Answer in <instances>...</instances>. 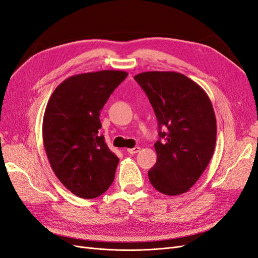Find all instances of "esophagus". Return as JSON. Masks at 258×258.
<instances>
[{
	"instance_id": "obj_1",
	"label": "esophagus",
	"mask_w": 258,
	"mask_h": 258,
	"mask_svg": "<svg viewBox=\"0 0 258 258\" xmlns=\"http://www.w3.org/2000/svg\"><path fill=\"white\" fill-rule=\"evenodd\" d=\"M140 150H141V148L137 146V147H134V148H128L127 152H128L129 154H137L138 152H140Z\"/></svg>"
}]
</instances>
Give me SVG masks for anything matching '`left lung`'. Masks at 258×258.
<instances>
[{
  "label": "left lung",
  "instance_id": "1",
  "mask_svg": "<svg viewBox=\"0 0 258 258\" xmlns=\"http://www.w3.org/2000/svg\"><path fill=\"white\" fill-rule=\"evenodd\" d=\"M154 108L159 140L157 161L148 171L158 191L177 196L188 191L212 158L216 118L207 92L176 72H143L135 76Z\"/></svg>",
  "mask_w": 258,
  "mask_h": 258
}]
</instances>
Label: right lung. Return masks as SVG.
I'll use <instances>...</instances> for the list:
<instances>
[{
  "instance_id": "obj_1",
  "label": "right lung",
  "mask_w": 258,
  "mask_h": 258,
  "mask_svg": "<svg viewBox=\"0 0 258 258\" xmlns=\"http://www.w3.org/2000/svg\"><path fill=\"white\" fill-rule=\"evenodd\" d=\"M127 75L113 70L73 75L48 100L43 118L46 155L59 181L77 197H99L114 181L119 159L99 135V116Z\"/></svg>"
}]
</instances>
